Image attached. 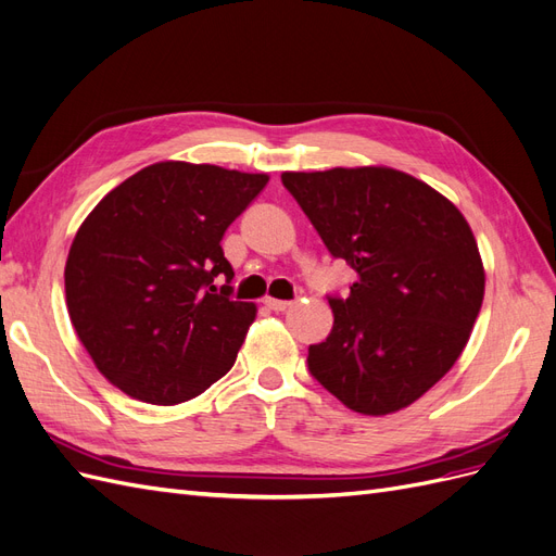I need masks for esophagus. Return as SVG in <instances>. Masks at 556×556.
I'll use <instances>...</instances> for the list:
<instances>
[{"instance_id": "obj_1", "label": "esophagus", "mask_w": 556, "mask_h": 556, "mask_svg": "<svg viewBox=\"0 0 556 556\" xmlns=\"http://www.w3.org/2000/svg\"><path fill=\"white\" fill-rule=\"evenodd\" d=\"M264 304L271 308V311H276V313H282V311H288L290 306H292V301H280V299H264Z\"/></svg>"}]
</instances>
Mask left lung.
Segmentation results:
<instances>
[{
	"label": "left lung",
	"mask_w": 556,
	"mask_h": 556,
	"mask_svg": "<svg viewBox=\"0 0 556 556\" xmlns=\"http://www.w3.org/2000/svg\"><path fill=\"white\" fill-rule=\"evenodd\" d=\"M333 257L357 271L308 348L315 380L362 415L410 406L464 352L484 296L473 231L447 197L390 166L285 172Z\"/></svg>",
	"instance_id": "obj_1"
}]
</instances>
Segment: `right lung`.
Segmentation results:
<instances>
[{
  "instance_id": "1",
  "label": "right lung",
  "mask_w": 556,
  "mask_h": 556,
  "mask_svg": "<svg viewBox=\"0 0 556 556\" xmlns=\"http://www.w3.org/2000/svg\"><path fill=\"white\" fill-rule=\"evenodd\" d=\"M266 174L157 162L113 188L78 227L64 266L66 311L111 384L174 406L237 362L257 315L231 301L223 237ZM228 280L220 293L214 282Z\"/></svg>"
}]
</instances>
